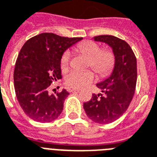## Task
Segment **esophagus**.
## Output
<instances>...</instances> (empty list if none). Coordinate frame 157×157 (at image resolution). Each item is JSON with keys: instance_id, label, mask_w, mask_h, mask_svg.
<instances>
[{"instance_id": "obj_1", "label": "esophagus", "mask_w": 157, "mask_h": 157, "mask_svg": "<svg viewBox=\"0 0 157 157\" xmlns=\"http://www.w3.org/2000/svg\"><path fill=\"white\" fill-rule=\"evenodd\" d=\"M79 89L78 88H75V87H68V92H78Z\"/></svg>"}]
</instances>
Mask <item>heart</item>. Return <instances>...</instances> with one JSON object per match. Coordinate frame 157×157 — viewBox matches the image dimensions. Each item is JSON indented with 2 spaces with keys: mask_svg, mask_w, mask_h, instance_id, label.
Segmentation results:
<instances>
[{
  "mask_svg": "<svg viewBox=\"0 0 157 157\" xmlns=\"http://www.w3.org/2000/svg\"><path fill=\"white\" fill-rule=\"evenodd\" d=\"M78 49L82 55L89 58L87 65L92 67L98 75L105 76L109 75L115 65V56L109 50L101 51L99 46L93 42H85L78 45ZM70 62V52L65 51L60 59V65L63 70H67ZM95 74L92 70H73L65 76V83L70 87L81 88L94 81Z\"/></svg>",
  "mask_w": 157,
  "mask_h": 157,
  "instance_id": "b5f03b06",
  "label": "heart"
}]
</instances>
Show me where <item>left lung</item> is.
Here are the masks:
<instances>
[{
    "label": "left lung",
    "instance_id": "obj_1",
    "mask_svg": "<svg viewBox=\"0 0 157 157\" xmlns=\"http://www.w3.org/2000/svg\"><path fill=\"white\" fill-rule=\"evenodd\" d=\"M93 39L112 48L115 65L111 75L97 83L102 93L92 94L91 100L83 103V108L90 120L105 124L119 119L133 99L137 82V59L130 46L124 40L111 35H100Z\"/></svg>",
    "mask_w": 157,
    "mask_h": 157
}]
</instances>
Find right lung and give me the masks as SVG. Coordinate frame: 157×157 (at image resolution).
Listing matches in <instances>:
<instances>
[{
  "label": "right lung",
  "mask_w": 157,
  "mask_h": 157,
  "mask_svg": "<svg viewBox=\"0 0 157 157\" xmlns=\"http://www.w3.org/2000/svg\"><path fill=\"white\" fill-rule=\"evenodd\" d=\"M82 39L44 33L28 40L21 48L14 67V90L19 105L32 120L48 123L61 114L70 93L63 89L50 95L48 89L62 78L63 53Z\"/></svg>",
  "instance_id": "right-lung-1"
}]
</instances>
